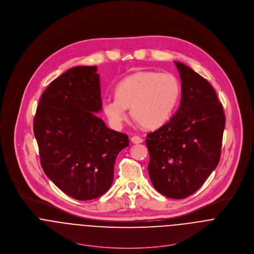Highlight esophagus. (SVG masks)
Here are the masks:
<instances>
[{"label": "esophagus", "mask_w": 254, "mask_h": 254, "mask_svg": "<svg viewBox=\"0 0 254 254\" xmlns=\"http://www.w3.org/2000/svg\"><path fill=\"white\" fill-rule=\"evenodd\" d=\"M131 142L134 144H140V143H143V139L138 136H134L131 138Z\"/></svg>", "instance_id": "esophagus-1"}]
</instances>
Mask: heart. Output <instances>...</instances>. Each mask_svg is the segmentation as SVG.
Returning <instances> with one entry per match:
<instances>
[{
	"label": "heart",
	"mask_w": 254,
	"mask_h": 254,
	"mask_svg": "<svg viewBox=\"0 0 254 254\" xmlns=\"http://www.w3.org/2000/svg\"><path fill=\"white\" fill-rule=\"evenodd\" d=\"M180 84L171 73L145 70L134 73L115 88V98H106L103 109L110 124L120 127L130 109L131 116L145 129L162 126L172 115L180 97Z\"/></svg>",
	"instance_id": "heart-1"
}]
</instances>
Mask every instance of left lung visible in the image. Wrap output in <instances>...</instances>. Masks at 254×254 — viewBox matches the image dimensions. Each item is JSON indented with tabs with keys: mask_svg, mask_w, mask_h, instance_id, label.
Instances as JSON below:
<instances>
[{
	"mask_svg": "<svg viewBox=\"0 0 254 254\" xmlns=\"http://www.w3.org/2000/svg\"><path fill=\"white\" fill-rule=\"evenodd\" d=\"M182 81L180 108L169 122L146 135L147 166L154 189L182 199L195 192L220 160L225 114L209 82L175 62Z\"/></svg>",
	"mask_w": 254,
	"mask_h": 254,
	"instance_id": "obj_1",
	"label": "left lung"
}]
</instances>
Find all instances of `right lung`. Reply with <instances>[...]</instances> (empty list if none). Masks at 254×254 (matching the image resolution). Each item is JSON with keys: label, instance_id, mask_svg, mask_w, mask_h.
<instances>
[{"label": "right lung", "instance_id": "add662e5", "mask_svg": "<svg viewBox=\"0 0 254 254\" xmlns=\"http://www.w3.org/2000/svg\"><path fill=\"white\" fill-rule=\"evenodd\" d=\"M102 108L97 66H75L50 83L36 109L33 130L42 168L78 200L109 190L116 156L129 145L126 134L95 115Z\"/></svg>", "mask_w": 254, "mask_h": 254}]
</instances>
